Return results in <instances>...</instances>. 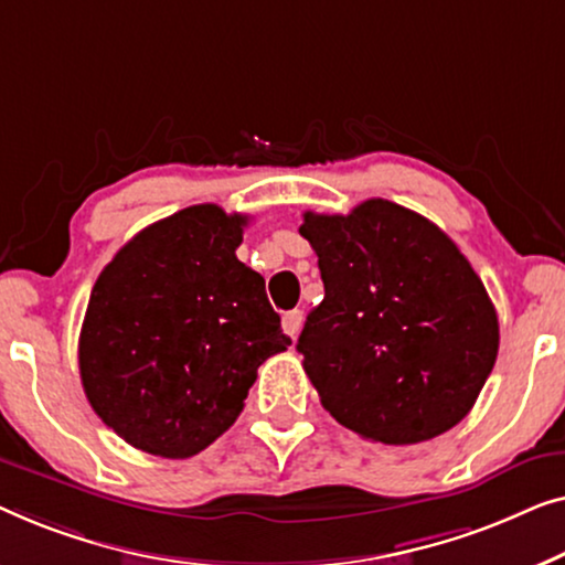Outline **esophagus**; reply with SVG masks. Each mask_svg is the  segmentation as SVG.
Returning <instances> with one entry per match:
<instances>
[{
	"mask_svg": "<svg viewBox=\"0 0 565 565\" xmlns=\"http://www.w3.org/2000/svg\"><path fill=\"white\" fill-rule=\"evenodd\" d=\"M301 322H305V312H301V309H291V312H286V315L281 317V328H284V332H286V335H289L291 340L299 335Z\"/></svg>",
	"mask_w": 565,
	"mask_h": 565,
	"instance_id": "esophagus-1",
	"label": "esophagus"
}]
</instances>
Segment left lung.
Segmentation results:
<instances>
[{"label": "left lung", "instance_id": "1", "mask_svg": "<svg viewBox=\"0 0 565 565\" xmlns=\"http://www.w3.org/2000/svg\"><path fill=\"white\" fill-rule=\"evenodd\" d=\"M324 299L297 351L322 407L386 445L438 438L471 412L499 351V320L458 245L423 214L365 200L305 212Z\"/></svg>", "mask_w": 565, "mask_h": 565}]
</instances>
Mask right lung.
Here are the masks:
<instances>
[{
	"instance_id": "1",
	"label": "right lung",
	"mask_w": 565,
	"mask_h": 565,
	"mask_svg": "<svg viewBox=\"0 0 565 565\" xmlns=\"http://www.w3.org/2000/svg\"><path fill=\"white\" fill-rule=\"evenodd\" d=\"M245 214L186 206L140 230L94 284L78 338L92 409L132 448L192 458L243 412L291 338L264 276L235 256Z\"/></svg>"
}]
</instances>
